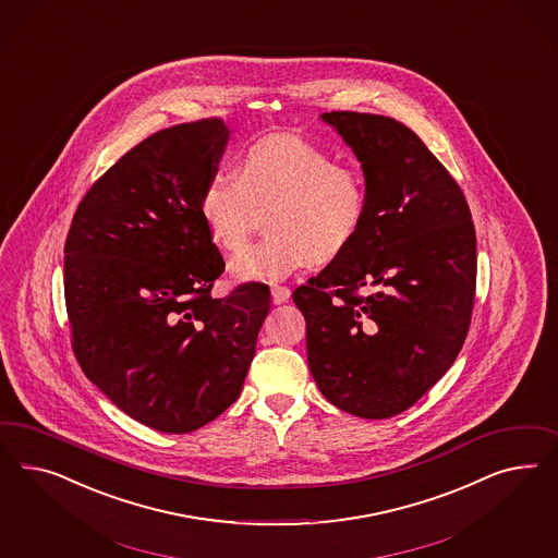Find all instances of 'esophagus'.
<instances>
[{"instance_id": "esophagus-1", "label": "esophagus", "mask_w": 558, "mask_h": 558, "mask_svg": "<svg viewBox=\"0 0 558 558\" xmlns=\"http://www.w3.org/2000/svg\"><path fill=\"white\" fill-rule=\"evenodd\" d=\"M271 299H274V303H287L288 299H290V288L288 287H271Z\"/></svg>"}]
</instances>
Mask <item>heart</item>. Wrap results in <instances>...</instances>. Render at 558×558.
<instances>
[{"mask_svg": "<svg viewBox=\"0 0 558 558\" xmlns=\"http://www.w3.org/2000/svg\"><path fill=\"white\" fill-rule=\"evenodd\" d=\"M268 208L274 235L233 255L236 280L278 282L348 250L368 215L366 178L299 136H266L243 153L239 173L215 171L206 180L201 213L213 241L235 252L257 210Z\"/></svg>", "mask_w": 558, "mask_h": 558, "instance_id": "heart-1", "label": "heart"}]
</instances>
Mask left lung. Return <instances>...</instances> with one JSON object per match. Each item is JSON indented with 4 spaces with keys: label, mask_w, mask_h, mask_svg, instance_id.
<instances>
[{
    "label": "left lung",
    "mask_w": 558,
    "mask_h": 558,
    "mask_svg": "<svg viewBox=\"0 0 558 558\" xmlns=\"http://www.w3.org/2000/svg\"><path fill=\"white\" fill-rule=\"evenodd\" d=\"M322 119L362 163L368 215L352 245L292 299L323 397L355 417L387 420L438 383L469 333L471 208L448 169L399 120L362 112Z\"/></svg>",
    "instance_id": "obj_1"
}]
</instances>
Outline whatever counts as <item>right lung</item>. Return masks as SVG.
I'll return each instance as SVG.
<instances>
[{"label":"right lung","mask_w":558,"mask_h":558,"mask_svg":"<svg viewBox=\"0 0 558 558\" xmlns=\"http://www.w3.org/2000/svg\"><path fill=\"white\" fill-rule=\"evenodd\" d=\"M229 135L204 119L147 136L87 190L65 241L73 354L120 411L166 434L235 403L270 311L259 282L210 296L225 262L201 196Z\"/></svg>","instance_id":"1"}]
</instances>
